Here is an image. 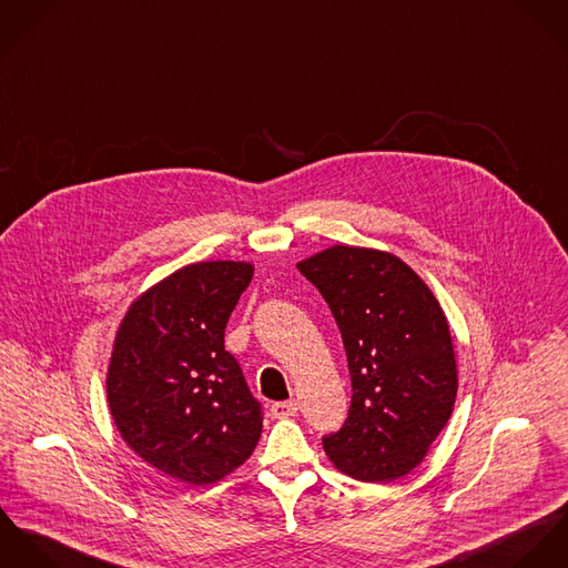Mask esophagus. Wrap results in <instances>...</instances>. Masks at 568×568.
<instances>
[{
  "label": "esophagus",
  "instance_id": "1",
  "mask_svg": "<svg viewBox=\"0 0 568 568\" xmlns=\"http://www.w3.org/2000/svg\"><path fill=\"white\" fill-rule=\"evenodd\" d=\"M270 412H272L274 418H290V416H296V414H298V400H296V398H290V400L272 403Z\"/></svg>",
  "mask_w": 568,
  "mask_h": 568
}]
</instances>
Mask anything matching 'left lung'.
Returning <instances> with one entry per match:
<instances>
[{"mask_svg": "<svg viewBox=\"0 0 568 568\" xmlns=\"http://www.w3.org/2000/svg\"><path fill=\"white\" fill-rule=\"evenodd\" d=\"M342 333L353 398L328 459L359 481L414 470L450 418L457 366L448 322L423 278L398 256L333 246L298 263Z\"/></svg>", "mask_w": 568, "mask_h": 568, "instance_id": "8db88e82", "label": "left lung"}]
</instances>
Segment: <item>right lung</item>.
<instances>
[{"instance_id": "add662e5", "label": "right lung", "mask_w": 568, "mask_h": 568, "mask_svg": "<svg viewBox=\"0 0 568 568\" xmlns=\"http://www.w3.org/2000/svg\"><path fill=\"white\" fill-rule=\"evenodd\" d=\"M253 270L244 261L185 265L130 305L115 337L106 375L113 420L141 459L190 486L233 473L261 436V403L224 351Z\"/></svg>"}]
</instances>
